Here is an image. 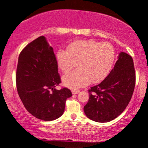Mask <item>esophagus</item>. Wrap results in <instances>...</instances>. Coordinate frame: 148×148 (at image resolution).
<instances>
[{
	"label": "esophagus",
	"mask_w": 148,
	"mask_h": 148,
	"mask_svg": "<svg viewBox=\"0 0 148 148\" xmlns=\"http://www.w3.org/2000/svg\"><path fill=\"white\" fill-rule=\"evenodd\" d=\"M71 92H72L73 94H77V93H79V92H80V90H71Z\"/></svg>",
	"instance_id": "esophagus-1"
}]
</instances>
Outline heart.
I'll list each match as a JSON object with an SVG mask.
<instances>
[{"label": "heart", "instance_id": "1", "mask_svg": "<svg viewBox=\"0 0 148 148\" xmlns=\"http://www.w3.org/2000/svg\"><path fill=\"white\" fill-rule=\"evenodd\" d=\"M115 53L112 45L95 40H77L69 45L67 51L58 53V64L67 74L77 64L78 69L62 78L64 84L79 88L89 82L97 84L105 79L112 66Z\"/></svg>", "mask_w": 148, "mask_h": 148}]
</instances>
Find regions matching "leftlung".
<instances>
[{
	"instance_id": "obj_1",
	"label": "left lung",
	"mask_w": 148,
	"mask_h": 148,
	"mask_svg": "<svg viewBox=\"0 0 148 148\" xmlns=\"http://www.w3.org/2000/svg\"><path fill=\"white\" fill-rule=\"evenodd\" d=\"M136 72L132 57L121 52L108 77L88 90L89 100L84 110L88 118L108 122L121 114L132 97Z\"/></svg>"
}]
</instances>
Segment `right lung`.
Listing matches in <instances>:
<instances>
[{
    "label": "right lung",
    "mask_w": 148,
    "mask_h": 148,
    "mask_svg": "<svg viewBox=\"0 0 148 148\" xmlns=\"http://www.w3.org/2000/svg\"><path fill=\"white\" fill-rule=\"evenodd\" d=\"M61 83L53 48L44 36L24 47L16 71L17 92L24 108L37 119L55 120L62 115L66 100L72 95L67 88L57 90Z\"/></svg>",
    "instance_id": "obj_1"
}]
</instances>
